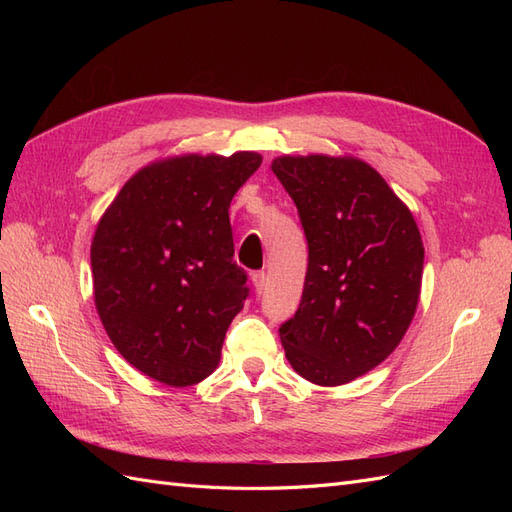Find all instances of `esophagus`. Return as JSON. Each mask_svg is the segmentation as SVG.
<instances>
[{
	"mask_svg": "<svg viewBox=\"0 0 512 512\" xmlns=\"http://www.w3.org/2000/svg\"><path fill=\"white\" fill-rule=\"evenodd\" d=\"M252 284H254L256 294L265 292V288H267V275H265V271H254L252 273Z\"/></svg>",
	"mask_w": 512,
	"mask_h": 512,
	"instance_id": "1",
	"label": "esophagus"
}]
</instances>
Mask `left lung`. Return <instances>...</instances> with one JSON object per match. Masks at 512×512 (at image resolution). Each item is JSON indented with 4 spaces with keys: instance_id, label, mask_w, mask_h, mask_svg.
Masks as SVG:
<instances>
[{
    "instance_id": "8db88e82",
    "label": "left lung",
    "mask_w": 512,
    "mask_h": 512,
    "mask_svg": "<svg viewBox=\"0 0 512 512\" xmlns=\"http://www.w3.org/2000/svg\"><path fill=\"white\" fill-rule=\"evenodd\" d=\"M271 170L297 205L309 247L299 309L280 327L286 359L314 384L352 382L410 327L423 280L421 232L363 160L282 156Z\"/></svg>"
}]
</instances>
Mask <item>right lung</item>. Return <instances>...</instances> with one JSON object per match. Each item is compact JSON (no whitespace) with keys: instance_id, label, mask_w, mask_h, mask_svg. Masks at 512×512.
<instances>
[{"instance_id":"add662e5","label":"right lung","mask_w":512,"mask_h":512,"mask_svg":"<svg viewBox=\"0 0 512 512\" xmlns=\"http://www.w3.org/2000/svg\"><path fill=\"white\" fill-rule=\"evenodd\" d=\"M262 158L175 156L126 181L98 222L91 275L98 316L132 367L192 386L218 367L250 294L237 265L230 200Z\"/></svg>"}]
</instances>
